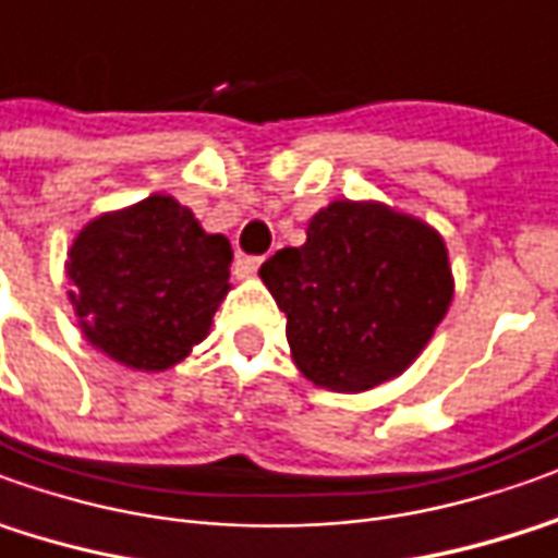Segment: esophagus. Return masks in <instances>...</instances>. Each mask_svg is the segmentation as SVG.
<instances>
[{
    "label": "esophagus",
    "mask_w": 558,
    "mask_h": 558,
    "mask_svg": "<svg viewBox=\"0 0 558 558\" xmlns=\"http://www.w3.org/2000/svg\"><path fill=\"white\" fill-rule=\"evenodd\" d=\"M260 260H264V257L240 255L236 260H233V267H236V276H255L257 267H260Z\"/></svg>",
    "instance_id": "esophagus-1"
}]
</instances>
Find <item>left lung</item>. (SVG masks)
Instances as JSON below:
<instances>
[{
	"mask_svg": "<svg viewBox=\"0 0 558 558\" xmlns=\"http://www.w3.org/2000/svg\"><path fill=\"white\" fill-rule=\"evenodd\" d=\"M260 279L286 313L298 371L330 391L401 376L452 303L444 236L374 199H333L303 245L264 260Z\"/></svg>",
	"mask_w": 558,
	"mask_h": 558,
	"instance_id": "8db88e82",
	"label": "left lung"
}]
</instances>
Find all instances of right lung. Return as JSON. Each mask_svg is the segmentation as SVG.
<instances>
[{
  "instance_id": "1",
  "label": "right lung",
  "mask_w": 558,
  "mask_h": 558,
  "mask_svg": "<svg viewBox=\"0 0 558 558\" xmlns=\"http://www.w3.org/2000/svg\"><path fill=\"white\" fill-rule=\"evenodd\" d=\"M230 260V242L167 194L99 215L66 260L84 340L133 371H167L213 328Z\"/></svg>"
}]
</instances>
